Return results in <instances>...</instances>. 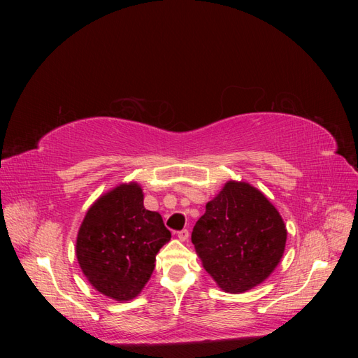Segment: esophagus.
I'll return each instance as SVG.
<instances>
[{
    "label": "esophagus",
    "mask_w": 358,
    "mask_h": 358,
    "mask_svg": "<svg viewBox=\"0 0 358 358\" xmlns=\"http://www.w3.org/2000/svg\"><path fill=\"white\" fill-rule=\"evenodd\" d=\"M188 237H189V231H188L187 229H183V230L178 231V239H179V241L185 242V241H188Z\"/></svg>",
    "instance_id": "34e87169"
}]
</instances>
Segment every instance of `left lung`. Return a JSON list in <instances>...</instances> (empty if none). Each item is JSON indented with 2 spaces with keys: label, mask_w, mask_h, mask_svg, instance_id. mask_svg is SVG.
I'll return each instance as SVG.
<instances>
[{
  "label": "left lung",
  "mask_w": 358,
  "mask_h": 358,
  "mask_svg": "<svg viewBox=\"0 0 358 358\" xmlns=\"http://www.w3.org/2000/svg\"><path fill=\"white\" fill-rule=\"evenodd\" d=\"M191 241L220 288L245 292L262 284L284 255L287 229L275 206L246 182H227L206 204Z\"/></svg>",
  "instance_id": "8db88e82"
}]
</instances>
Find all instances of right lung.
Wrapping results in <instances>:
<instances>
[{
  "instance_id": "right-lung-1",
  "label": "right lung",
  "mask_w": 358,
  "mask_h": 358,
  "mask_svg": "<svg viewBox=\"0 0 358 358\" xmlns=\"http://www.w3.org/2000/svg\"><path fill=\"white\" fill-rule=\"evenodd\" d=\"M170 237L161 215L145 209L140 185L122 183L86 212L76 257L96 291L127 301L143 289L155 268V255Z\"/></svg>"
}]
</instances>
